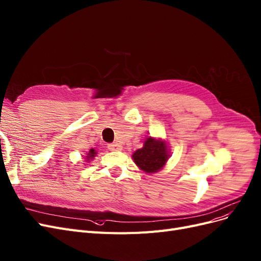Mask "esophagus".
Listing matches in <instances>:
<instances>
[{
	"label": "esophagus",
	"instance_id": "1",
	"mask_svg": "<svg viewBox=\"0 0 261 261\" xmlns=\"http://www.w3.org/2000/svg\"><path fill=\"white\" fill-rule=\"evenodd\" d=\"M107 148L109 150H120L122 148V146L118 143H111V144L107 145Z\"/></svg>",
	"mask_w": 261,
	"mask_h": 261
}]
</instances>
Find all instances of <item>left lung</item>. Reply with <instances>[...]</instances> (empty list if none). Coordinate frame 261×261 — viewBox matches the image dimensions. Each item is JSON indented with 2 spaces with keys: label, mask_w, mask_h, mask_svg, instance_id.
Instances as JSON below:
<instances>
[{
  "label": "left lung",
  "mask_w": 261,
  "mask_h": 261,
  "mask_svg": "<svg viewBox=\"0 0 261 261\" xmlns=\"http://www.w3.org/2000/svg\"><path fill=\"white\" fill-rule=\"evenodd\" d=\"M132 157L134 163L143 171L153 173L162 169L169 155H168L167 146L164 141L155 140L149 137L144 142V146L138 149Z\"/></svg>",
  "instance_id": "8db88e82"
}]
</instances>
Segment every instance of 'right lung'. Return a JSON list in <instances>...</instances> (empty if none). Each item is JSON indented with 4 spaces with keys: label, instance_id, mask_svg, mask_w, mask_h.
<instances>
[{
    "label": "right lung",
    "instance_id": "add662e5",
    "mask_svg": "<svg viewBox=\"0 0 261 261\" xmlns=\"http://www.w3.org/2000/svg\"><path fill=\"white\" fill-rule=\"evenodd\" d=\"M95 155H96V152H95V150H94L93 148H92V149H90V152H89V154H88V156H87V159L89 161V159H92Z\"/></svg>",
    "mask_w": 261,
    "mask_h": 261
}]
</instances>
